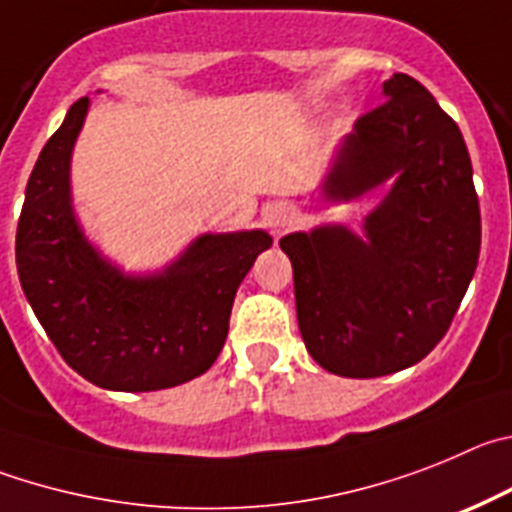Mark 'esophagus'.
Masks as SVG:
<instances>
[{
    "label": "esophagus",
    "instance_id": "34e87169",
    "mask_svg": "<svg viewBox=\"0 0 512 512\" xmlns=\"http://www.w3.org/2000/svg\"><path fill=\"white\" fill-rule=\"evenodd\" d=\"M293 219H296V214H293V209L285 201L265 206V211H262V222L273 234H283L293 224Z\"/></svg>",
    "mask_w": 512,
    "mask_h": 512
}]
</instances>
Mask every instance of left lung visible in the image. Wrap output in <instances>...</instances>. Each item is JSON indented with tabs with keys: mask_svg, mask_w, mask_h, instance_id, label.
<instances>
[{
	"mask_svg": "<svg viewBox=\"0 0 512 512\" xmlns=\"http://www.w3.org/2000/svg\"><path fill=\"white\" fill-rule=\"evenodd\" d=\"M357 119L324 193L395 186L365 219L280 239L293 265L308 354L339 377H380L426 357L449 331L480 257V201L457 122L416 78L395 73Z\"/></svg>",
	"mask_w": 512,
	"mask_h": 512,
	"instance_id": "8db88e82",
	"label": "left lung"
}]
</instances>
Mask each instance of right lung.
Returning a JSON list of instances; mask_svg holds the SVG:
<instances>
[{
	"label": "right lung",
	"mask_w": 512,
	"mask_h": 512,
	"mask_svg": "<svg viewBox=\"0 0 512 512\" xmlns=\"http://www.w3.org/2000/svg\"><path fill=\"white\" fill-rule=\"evenodd\" d=\"M89 96L68 109L27 181L17 222V273L50 342L81 377L147 393L204 375L229 331L234 296L270 234H204L153 278L101 260L71 211L68 165Z\"/></svg>",
	"instance_id": "1"
}]
</instances>
